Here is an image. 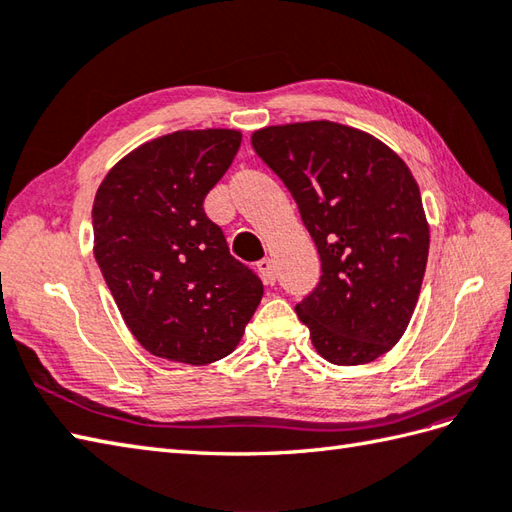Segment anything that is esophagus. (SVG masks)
I'll return each instance as SVG.
<instances>
[{
    "label": "esophagus",
    "instance_id": "34e87169",
    "mask_svg": "<svg viewBox=\"0 0 512 512\" xmlns=\"http://www.w3.org/2000/svg\"><path fill=\"white\" fill-rule=\"evenodd\" d=\"M257 270H259V275H262V279L266 281V284H270V286H273V284H275V270H273V259H270V257H264V259H259V262H257Z\"/></svg>",
    "mask_w": 512,
    "mask_h": 512
}]
</instances>
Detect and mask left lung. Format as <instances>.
<instances>
[{"mask_svg": "<svg viewBox=\"0 0 512 512\" xmlns=\"http://www.w3.org/2000/svg\"><path fill=\"white\" fill-rule=\"evenodd\" d=\"M250 143L295 198L321 257V279L297 303L325 361H376L405 334L429 255L418 182L361 129L308 121L257 129Z\"/></svg>", "mask_w": 512, "mask_h": 512, "instance_id": "8db88e82", "label": "left lung"}]
</instances>
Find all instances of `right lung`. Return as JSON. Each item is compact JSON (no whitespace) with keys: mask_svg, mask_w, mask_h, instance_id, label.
<instances>
[{"mask_svg":"<svg viewBox=\"0 0 512 512\" xmlns=\"http://www.w3.org/2000/svg\"><path fill=\"white\" fill-rule=\"evenodd\" d=\"M239 143L237 129L154 138L96 191V264L136 341L167 361L206 365L231 354L264 295L202 206Z\"/></svg>","mask_w":512,"mask_h":512,"instance_id":"right-lung-1","label":"right lung"}]
</instances>
